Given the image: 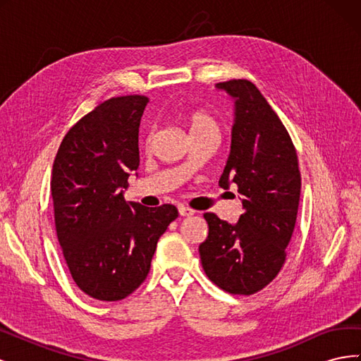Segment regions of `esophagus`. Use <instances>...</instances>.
I'll return each mask as SVG.
<instances>
[{
  "label": "esophagus",
  "mask_w": 361,
  "mask_h": 361,
  "mask_svg": "<svg viewBox=\"0 0 361 361\" xmlns=\"http://www.w3.org/2000/svg\"><path fill=\"white\" fill-rule=\"evenodd\" d=\"M179 209V215H182V216H190V215H194V211L192 209H190V207H187V206H179L178 207Z\"/></svg>",
  "instance_id": "1"
}]
</instances>
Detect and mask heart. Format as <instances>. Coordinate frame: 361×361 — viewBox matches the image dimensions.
Masks as SVG:
<instances>
[{"instance_id":"heart-1","label":"heart","mask_w":361,"mask_h":361,"mask_svg":"<svg viewBox=\"0 0 361 361\" xmlns=\"http://www.w3.org/2000/svg\"><path fill=\"white\" fill-rule=\"evenodd\" d=\"M185 118H187V125L191 135L209 133V130H215V133H218V125L212 118V116H209L202 110L190 111Z\"/></svg>"}]
</instances>
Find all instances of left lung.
Returning <instances> with one entry per match:
<instances>
[{"label": "left lung", "mask_w": 361, "mask_h": 361, "mask_svg": "<svg viewBox=\"0 0 361 361\" xmlns=\"http://www.w3.org/2000/svg\"><path fill=\"white\" fill-rule=\"evenodd\" d=\"M235 101L232 145L220 187L241 194L244 214L236 224L215 214L199 253L206 276L233 295H251L277 277L297 221L301 174L285 125L257 87L247 80L218 82Z\"/></svg>", "instance_id": "obj_1"}]
</instances>
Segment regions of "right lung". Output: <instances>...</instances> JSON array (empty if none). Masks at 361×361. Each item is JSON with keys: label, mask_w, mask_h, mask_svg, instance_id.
<instances>
[{"label": "right lung", "mask_w": 361, "mask_h": 361, "mask_svg": "<svg viewBox=\"0 0 361 361\" xmlns=\"http://www.w3.org/2000/svg\"><path fill=\"white\" fill-rule=\"evenodd\" d=\"M149 99L111 97L64 135L52 167L51 194L59 243L84 293L118 301L150 271L158 239L178 218L173 204L126 202L130 171L140 166L138 128Z\"/></svg>", "instance_id": "1"}]
</instances>
